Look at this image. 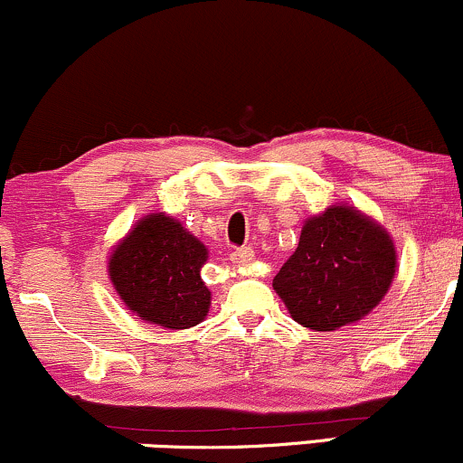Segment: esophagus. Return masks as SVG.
<instances>
[{"label": "esophagus", "mask_w": 463, "mask_h": 463, "mask_svg": "<svg viewBox=\"0 0 463 463\" xmlns=\"http://www.w3.org/2000/svg\"><path fill=\"white\" fill-rule=\"evenodd\" d=\"M233 262H251L253 260V249L251 247H241L232 253Z\"/></svg>", "instance_id": "1"}]
</instances>
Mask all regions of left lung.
Segmentation results:
<instances>
[{"label": "left lung", "mask_w": 463, "mask_h": 463, "mask_svg": "<svg viewBox=\"0 0 463 463\" xmlns=\"http://www.w3.org/2000/svg\"><path fill=\"white\" fill-rule=\"evenodd\" d=\"M396 273V247L383 225L346 203L303 222L297 251L273 288L290 317L314 331H335L373 312Z\"/></svg>", "instance_id": "obj_1"}]
</instances>
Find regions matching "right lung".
Here are the masks:
<instances>
[{
	"mask_svg": "<svg viewBox=\"0 0 463 463\" xmlns=\"http://www.w3.org/2000/svg\"><path fill=\"white\" fill-rule=\"evenodd\" d=\"M208 249L184 222L151 212L114 244L108 275L125 307L145 323L188 329L208 317L212 292L201 279Z\"/></svg>",
	"mask_w": 463,
	"mask_h": 463,
	"instance_id": "add662e5",
	"label": "right lung"
}]
</instances>
